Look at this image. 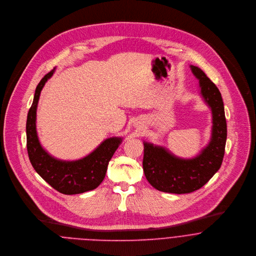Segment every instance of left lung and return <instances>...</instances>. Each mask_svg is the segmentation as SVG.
Here are the masks:
<instances>
[{"mask_svg":"<svg viewBox=\"0 0 256 256\" xmlns=\"http://www.w3.org/2000/svg\"><path fill=\"white\" fill-rule=\"evenodd\" d=\"M190 68L198 80L200 97L212 112L210 142L192 158H180L164 146L143 142L146 178L156 190L170 194H188L206 184L222 166L226 142L222 94L200 68Z\"/></svg>","mask_w":256,"mask_h":256,"instance_id":"1","label":"left lung"}]
</instances>
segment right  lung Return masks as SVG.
Listing matches in <instances>:
<instances>
[{
  "label": "right lung",
  "mask_w": 256,
  "mask_h": 256,
  "mask_svg": "<svg viewBox=\"0 0 256 256\" xmlns=\"http://www.w3.org/2000/svg\"><path fill=\"white\" fill-rule=\"evenodd\" d=\"M56 72H48L36 88L34 101L26 118V148L36 172L54 188L64 194H76L96 188L104 180L113 154L123 141L122 137H110L102 141L86 157L66 161L50 155L40 144L36 131V109L40 92Z\"/></svg>",
  "instance_id": "obj_1"
}]
</instances>
